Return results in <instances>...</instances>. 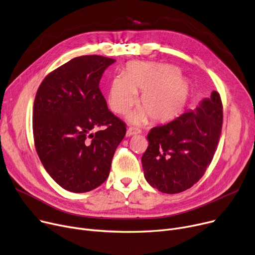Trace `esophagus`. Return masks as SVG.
I'll return each instance as SVG.
<instances>
[{"label": "esophagus", "mask_w": 255, "mask_h": 255, "mask_svg": "<svg viewBox=\"0 0 255 255\" xmlns=\"http://www.w3.org/2000/svg\"><path fill=\"white\" fill-rule=\"evenodd\" d=\"M139 133H141V131H140L139 129L133 128V127H129V128L127 129V132H126V136H127V137H130V136H132V135H134V134H139Z\"/></svg>", "instance_id": "esophagus-1"}]
</instances>
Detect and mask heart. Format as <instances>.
Returning a JSON list of instances; mask_svg holds the SVG:
<instances>
[{
  "mask_svg": "<svg viewBox=\"0 0 255 255\" xmlns=\"http://www.w3.org/2000/svg\"><path fill=\"white\" fill-rule=\"evenodd\" d=\"M141 92V108L131 113L130 123H144L150 116L154 121L166 122L177 117L191 94L189 81L181 77L178 67L157 62H129L124 75L116 76L110 85L108 100L117 114H125L137 101Z\"/></svg>",
  "mask_w": 255,
  "mask_h": 255,
  "instance_id": "heart-1",
  "label": "heart"
}]
</instances>
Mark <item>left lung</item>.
<instances>
[{
  "mask_svg": "<svg viewBox=\"0 0 255 255\" xmlns=\"http://www.w3.org/2000/svg\"><path fill=\"white\" fill-rule=\"evenodd\" d=\"M223 127V105L218 92L200 101L173 121L154 127L141 158L146 181L165 194L190 189L210 165Z\"/></svg>",
  "mask_w": 255,
  "mask_h": 255,
  "instance_id": "left-lung-1",
  "label": "left lung"
}]
</instances>
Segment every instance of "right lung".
Here are the masks:
<instances>
[{
  "mask_svg": "<svg viewBox=\"0 0 255 255\" xmlns=\"http://www.w3.org/2000/svg\"><path fill=\"white\" fill-rule=\"evenodd\" d=\"M115 61L76 57L50 73L38 89L32 114L36 149L48 174L66 191L86 193L104 183L126 134L125 123L109 110L98 87Z\"/></svg>",
  "mask_w": 255,
  "mask_h": 255,
  "instance_id": "obj_1",
  "label": "right lung"
}]
</instances>
